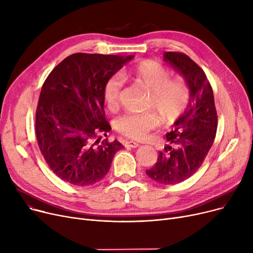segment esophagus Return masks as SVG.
Here are the masks:
<instances>
[{
  "mask_svg": "<svg viewBox=\"0 0 253 253\" xmlns=\"http://www.w3.org/2000/svg\"><path fill=\"white\" fill-rule=\"evenodd\" d=\"M125 145L126 147H130V148H138L139 147V143H137V142H135V141H133V140H127L126 142H125Z\"/></svg>",
  "mask_w": 253,
  "mask_h": 253,
  "instance_id": "esophagus-1",
  "label": "esophagus"
}]
</instances>
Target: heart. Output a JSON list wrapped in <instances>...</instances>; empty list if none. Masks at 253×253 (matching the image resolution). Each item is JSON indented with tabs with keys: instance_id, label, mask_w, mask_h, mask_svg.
Masks as SVG:
<instances>
[{
	"instance_id": "obj_1",
	"label": "heart",
	"mask_w": 253,
	"mask_h": 253,
	"mask_svg": "<svg viewBox=\"0 0 253 253\" xmlns=\"http://www.w3.org/2000/svg\"><path fill=\"white\" fill-rule=\"evenodd\" d=\"M122 75L148 88L145 109L155 111L165 122L174 120L188 103L189 94L184 84L180 80L170 77V72L154 60L139 61L124 70ZM121 87V79L118 76L106 80L103 99L109 108L117 104ZM158 123L159 118L154 112L126 113L115 119L114 126L122 134L141 139Z\"/></svg>"
}]
</instances>
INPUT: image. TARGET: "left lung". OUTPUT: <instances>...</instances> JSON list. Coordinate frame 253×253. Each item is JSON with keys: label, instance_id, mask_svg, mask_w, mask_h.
I'll use <instances>...</instances> for the list:
<instances>
[{"label": "left lung", "instance_id": "8db88e82", "mask_svg": "<svg viewBox=\"0 0 253 253\" xmlns=\"http://www.w3.org/2000/svg\"><path fill=\"white\" fill-rule=\"evenodd\" d=\"M163 59L185 80L189 103L174 129L166 133L168 143L147 175L159 183L175 184L191 177L204 162L215 138L217 114L213 91L200 66L180 52H165Z\"/></svg>", "mask_w": 253, "mask_h": 253}]
</instances>
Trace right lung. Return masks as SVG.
I'll use <instances>...</instances> for the list:
<instances>
[{"label": "right lung", "instance_id": "obj_1", "mask_svg": "<svg viewBox=\"0 0 253 253\" xmlns=\"http://www.w3.org/2000/svg\"><path fill=\"white\" fill-rule=\"evenodd\" d=\"M133 55L75 53L49 74L36 111V135L47 164L62 180L87 187L108 173L118 140L101 139L111 128L103 86Z\"/></svg>", "mask_w": 253, "mask_h": 253}]
</instances>
